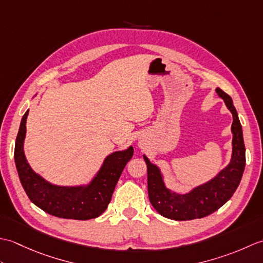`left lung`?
Wrapping results in <instances>:
<instances>
[{
    "label": "left lung",
    "mask_w": 263,
    "mask_h": 263,
    "mask_svg": "<svg viewBox=\"0 0 263 263\" xmlns=\"http://www.w3.org/2000/svg\"><path fill=\"white\" fill-rule=\"evenodd\" d=\"M233 115L232 157L231 161L216 176L185 193H178L166 186L159 167L152 163L146 155L149 200L158 214L173 220H191L209 216L224 205L236 191L245 167V146L242 125L231 96L216 89Z\"/></svg>",
    "instance_id": "left-lung-1"
}]
</instances>
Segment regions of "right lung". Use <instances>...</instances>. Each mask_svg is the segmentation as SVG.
Wrapping results in <instances>:
<instances>
[{
    "label": "right lung",
    "mask_w": 263,
    "mask_h": 263,
    "mask_svg": "<svg viewBox=\"0 0 263 263\" xmlns=\"http://www.w3.org/2000/svg\"><path fill=\"white\" fill-rule=\"evenodd\" d=\"M28 109L22 116L14 147V161L22 187L33 204L47 214L65 219L88 220L100 216L110 202L117 181L133 156V147L106 156L102 166L87 184L58 185L46 181L27 161L24 144Z\"/></svg>",
    "instance_id": "1"
}]
</instances>
